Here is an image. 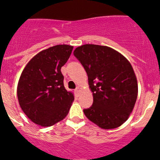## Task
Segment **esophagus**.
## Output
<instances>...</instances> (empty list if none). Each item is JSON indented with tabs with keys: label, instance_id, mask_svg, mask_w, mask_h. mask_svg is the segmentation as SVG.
<instances>
[{
	"label": "esophagus",
	"instance_id": "1",
	"mask_svg": "<svg viewBox=\"0 0 160 160\" xmlns=\"http://www.w3.org/2000/svg\"><path fill=\"white\" fill-rule=\"evenodd\" d=\"M80 87H77V88L75 89V92H76V93H79V92H80Z\"/></svg>",
	"mask_w": 160,
	"mask_h": 160
}]
</instances>
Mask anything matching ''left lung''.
Segmentation results:
<instances>
[{
	"instance_id": "obj_1",
	"label": "left lung",
	"mask_w": 160,
	"mask_h": 160,
	"mask_svg": "<svg viewBox=\"0 0 160 160\" xmlns=\"http://www.w3.org/2000/svg\"><path fill=\"white\" fill-rule=\"evenodd\" d=\"M73 55L84 67L93 102L85 116L100 128L119 127L127 121L137 101V77L130 63L107 46L85 44Z\"/></svg>"
}]
</instances>
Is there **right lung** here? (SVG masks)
<instances>
[{
  "mask_svg": "<svg viewBox=\"0 0 160 160\" xmlns=\"http://www.w3.org/2000/svg\"><path fill=\"white\" fill-rule=\"evenodd\" d=\"M73 47L56 45L42 50L23 69L18 86V98L23 112L32 122L50 127L63 120L74 100L63 86L61 67Z\"/></svg>",
  "mask_w": 160,
  "mask_h": 160,
  "instance_id": "obj_1",
  "label": "right lung"
}]
</instances>
